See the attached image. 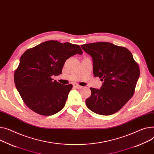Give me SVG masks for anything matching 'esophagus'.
I'll list each match as a JSON object with an SVG mask.
<instances>
[{
    "label": "esophagus",
    "mask_w": 154,
    "mask_h": 154,
    "mask_svg": "<svg viewBox=\"0 0 154 154\" xmlns=\"http://www.w3.org/2000/svg\"><path fill=\"white\" fill-rule=\"evenodd\" d=\"M73 86H74V87H75L76 88H77V89H80V88H82V87L80 86V85H79V84H74L73 85Z\"/></svg>",
    "instance_id": "34e87169"
}]
</instances>
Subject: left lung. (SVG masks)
Here are the masks:
<instances>
[{
	"label": "left lung",
	"instance_id": "8db88e82",
	"mask_svg": "<svg viewBox=\"0 0 154 154\" xmlns=\"http://www.w3.org/2000/svg\"><path fill=\"white\" fill-rule=\"evenodd\" d=\"M81 48L92 57L94 76L103 82L100 89L90 88L87 106L100 115L115 113L134 95L140 75L138 64L127 48L110 43L85 44Z\"/></svg>",
	"mask_w": 154,
	"mask_h": 154
}]
</instances>
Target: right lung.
<instances>
[{
  "mask_svg": "<svg viewBox=\"0 0 154 154\" xmlns=\"http://www.w3.org/2000/svg\"><path fill=\"white\" fill-rule=\"evenodd\" d=\"M82 51L79 45L48 41L26 50L14 74L17 90L26 105L36 113L50 116L65 106L72 85H63L52 76L62 72L66 60Z\"/></svg>",
  "mask_w": 154,
  "mask_h": 154,
  "instance_id": "obj_1",
  "label": "right lung"
}]
</instances>
